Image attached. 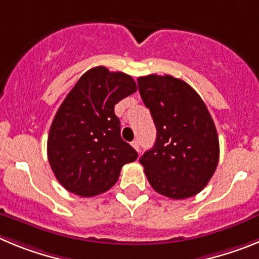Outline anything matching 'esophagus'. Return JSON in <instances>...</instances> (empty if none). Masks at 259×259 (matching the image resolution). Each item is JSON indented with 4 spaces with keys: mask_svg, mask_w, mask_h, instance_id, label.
Wrapping results in <instances>:
<instances>
[{
    "mask_svg": "<svg viewBox=\"0 0 259 259\" xmlns=\"http://www.w3.org/2000/svg\"><path fill=\"white\" fill-rule=\"evenodd\" d=\"M131 145L134 146V148L137 150V152H140V141H139V140H134L131 143Z\"/></svg>",
    "mask_w": 259,
    "mask_h": 259,
    "instance_id": "esophagus-1",
    "label": "esophagus"
}]
</instances>
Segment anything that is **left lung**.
<instances>
[{
    "mask_svg": "<svg viewBox=\"0 0 259 259\" xmlns=\"http://www.w3.org/2000/svg\"><path fill=\"white\" fill-rule=\"evenodd\" d=\"M137 83L157 128L154 146L140 158L150 185L174 200L200 193L219 161L218 134L206 105L171 75L141 76Z\"/></svg>",
    "mask_w": 259,
    "mask_h": 259,
    "instance_id": "1",
    "label": "left lung"
}]
</instances>
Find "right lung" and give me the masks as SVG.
Instances as JSON below:
<instances>
[{
  "mask_svg": "<svg viewBox=\"0 0 259 259\" xmlns=\"http://www.w3.org/2000/svg\"><path fill=\"white\" fill-rule=\"evenodd\" d=\"M137 91L135 80L104 66L88 70L53 119L48 159L63 188L80 197L109 191L137 152L120 137L114 106Z\"/></svg>",
  "mask_w": 259,
  "mask_h": 259,
  "instance_id": "right-lung-1",
  "label": "right lung"
}]
</instances>
